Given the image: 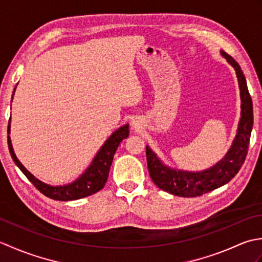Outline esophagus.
<instances>
[{"mask_svg":"<svg viewBox=\"0 0 262 262\" xmlns=\"http://www.w3.org/2000/svg\"><path fill=\"white\" fill-rule=\"evenodd\" d=\"M138 125H140V122H138V120H133L132 121V127L133 128H138Z\"/></svg>","mask_w":262,"mask_h":262,"instance_id":"obj_1","label":"esophagus"}]
</instances>
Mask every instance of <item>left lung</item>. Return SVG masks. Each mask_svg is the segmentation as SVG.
<instances>
[{
  "label": "left lung",
  "instance_id": "left-lung-1",
  "mask_svg": "<svg viewBox=\"0 0 262 262\" xmlns=\"http://www.w3.org/2000/svg\"><path fill=\"white\" fill-rule=\"evenodd\" d=\"M221 55L235 70L241 98V117L238 120L236 135L224 158L203 171L179 170L164 164L146 145L147 168L153 182L160 189L174 196L197 197L224 186L241 169L247 157L253 126L252 100L240 65L225 52L221 51Z\"/></svg>",
  "mask_w": 262,
  "mask_h": 262
}]
</instances>
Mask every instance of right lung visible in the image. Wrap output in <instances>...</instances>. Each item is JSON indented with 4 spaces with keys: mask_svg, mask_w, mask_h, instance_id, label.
<instances>
[{
    "mask_svg": "<svg viewBox=\"0 0 262 262\" xmlns=\"http://www.w3.org/2000/svg\"><path fill=\"white\" fill-rule=\"evenodd\" d=\"M16 88V86H15ZM14 88V91H15ZM13 91V96H14ZM12 96V99H13ZM12 101V100H11ZM11 118L9 120V126H8V134L10 135V127H11ZM129 135V125L126 124L124 126L119 127L118 129L115 130L113 134H111L108 140L103 143V145L100 147L96 157L93 158L92 162L90 165L88 166L85 171L70 183H66L63 186H52L40 181L37 178L31 174L29 171H28L20 161L16 158V155L13 151L12 143H11V138L8 136V145H9V151L11 154V158H12L13 162L15 165L22 171L28 180H29L33 186H35L39 191L42 192L45 196L55 199V200H60V202H69V200H76L80 198H84L88 196H91V194L98 192L101 190L103 186L107 182L109 171L111 163H113L114 155L116 153V149L118 148L119 144L122 140L128 137Z\"/></svg>",
    "mask_w": 262,
    "mask_h": 262,
    "instance_id": "obj_1",
    "label": "right lung"
}]
</instances>
